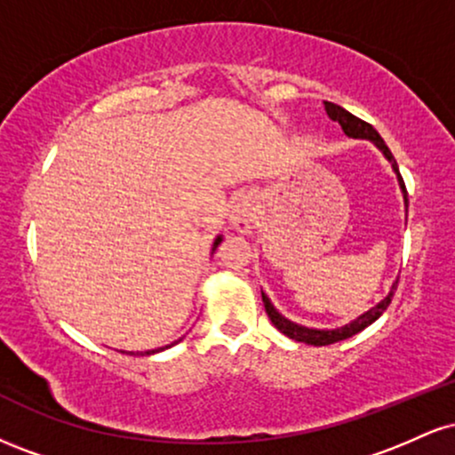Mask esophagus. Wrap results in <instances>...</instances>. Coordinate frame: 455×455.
<instances>
[{
    "instance_id": "34e87169",
    "label": "esophagus",
    "mask_w": 455,
    "mask_h": 455,
    "mask_svg": "<svg viewBox=\"0 0 455 455\" xmlns=\"http://www.w3.org/2000/svg\"><path fill=\"white\" fill-rule=\"evenodd\" d=\"M231 222H233V227L237 228L239 233H248L250 228H252V222H254V203L250 201L248 196L239 198V201L233 205Z\"/></svg>"
}]
</instances>
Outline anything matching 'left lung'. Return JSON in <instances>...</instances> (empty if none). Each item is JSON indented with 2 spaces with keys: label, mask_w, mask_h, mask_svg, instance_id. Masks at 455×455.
Listing matches in <instances>:
<instances>
[{
  "label": "left lung",
  "mask_w": 455,
  "mask_h": 455,
  "mask_svg": "<svg viewBox=\"0 0 455 455\" xmlns=\"http://www.w3.org/2000/svg\"><path fill=\"white\" fill-rule=\"evenodd\" d=\"M325 111L329 117L333 119V122H338L344 130V134L351 139H368L372 140L377 148L383 151L385 158L391 162V169L395 171V175H398V181H400V188L402 192H404V203L406 207H409V198H406V186L404 181H402V175H400V169L398 164H395L394 156H391V151L387 145H385V140L380 139V134L370 126L368 122H363V119L355 117L353 113H348L347 108L338 107V104L333 102H325ZM398 289V280L394 282V286H391L389 295L385 297L383 301H379L377 306L370 307L368 312H363L362 316H357L355 321L348 323V325H344L340 329H310V327H304V325H297V323L289 321V318H284L280 315L278 310H275L274 306H271L269 297L265 293L263 295V304H265V312H267V316L271 318V323H274V327L278 329V331L284 333V336H289L291 340H297V342H306V344H312V347H327V344H333V342H340V340H347V338L355 336V333H359L362 329H365L368 325H372L377 318L383 315L385 310H387V306L391 304V297H394V291Z\"/></svg>",
  "instance_id": "1"
}]
</instances>
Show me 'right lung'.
<instances>
[{
	"label": "right lung",
	"mask_w": 455,
	"mask_h": 455,
	"mask_svg": "<svg viewBox=\"0 0 455 455\" xmlns=\"http://www.w3.org/2000/svg\"><path fill=\"white\" fill-rule=\"evenodd\" d=\"M220 242H222V237H220V235H218L216 242H213V250H216L218 245H220ZM177 342H180V340H177ZM177 342H173V344H177ZM173 344H169V347H173ZM169 347H166V348H169ZM160 351H164V348H154V351H145V355H154V353H160Z\"/></svg>",
	"instance_id": "obj_1"
}]
</instances>
